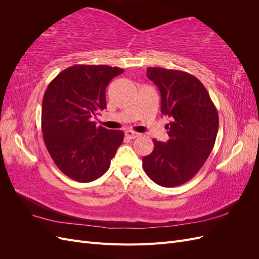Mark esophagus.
Masks as SVG:
<instances>
[{"mask_svg":"<svg viewBox=\"0 0 259 259\" xmlns=\"http://www.w3.org/2000/svg\"><path fill=\"white\" fill-rule=\"evenodd\" d=\"M125 136H126V137H127V138H130V139H135L136 137H138V136H139V134H138V133L134 132V131H131V130H128V131L125 132Z\"/></svg>","mask_w":259,"mask_h":259,"instance_id":"obj_1","label":"esophagus"}]
</instances>
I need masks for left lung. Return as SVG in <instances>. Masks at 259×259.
Wrapping results in <instances>:
<instances>
[{
    "instance_id": "8db88e82",
    "label": "left lung",
    "mask_w": 259,
    "mask_h": 259,
    "mask_svg": "<svg viewBox=\"0 0 259 259\" xmlns=\"http://www.w3.org/2000/svg\"><path fill=\"white\" fill-rule=\"evenodd\" d=\"M147 76L160 90L161 112L171 117L166 144L153 139V151L143 158L152 182L176 187L198 173L213 150L218 112L204 85L194 75L173 69L150 67Z\"/></svg>"
}]
</instances>
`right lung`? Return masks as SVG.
Masks as SVG:
<instances>
[{"instance_id":"1","label":"right lung","mask_w":259,"mask_h":259,"mask_svg":"<svg viewBox=\"0 0 259 259\" xmlns=\"http://www.w3.org/2000/svg\"><path fill=\"white\" fill-rule=\"evenodd\" d=\"M124 72L105 65H75L55 77L42 101V133L48 151L69 178L90 183L103 176L123 143L122 131L96 126L106 109V88Z\"/></svg>"}]
</instances>
